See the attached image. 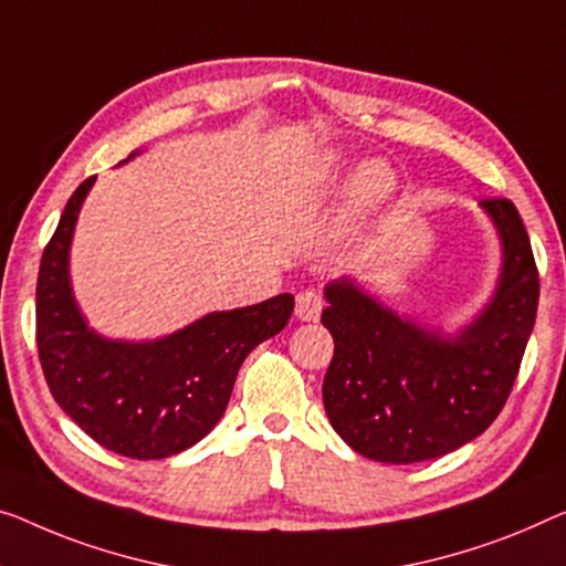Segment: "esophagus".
Returning <instances> with one entry per match:
<instances>
[{
	"mask_svg": "<svg viewBox=\"0 0 566 566\" xmlns=\"http://www.w3.org/2000/svg\"><path fill=\"white\" fill-rule=\"evenodd\" d=\"M325 307V300L319 297L317 292H300L297 294V305H294V315L300 319H305V323H312V319L319 317V312Z\"/></svg>",
	"mask_w": 566,
	"mask_h": 566,
	"instance_id": "1",
	"label": "esophagus"
}]
</instances>
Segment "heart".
<instances>
[{
    "instance_id": "b5f03b06",
    "label": "heart",
    "mask_w": 566,
    "mask_h": 566,
    "mask_svg": "<svg viewBox=\"0 0 566 566\" xmlns=\"http://www.w3.org/2000/svg\"><path fill=\"white\" fill-rule=\"evenodd\" d=\"M353 163L340 151H327L315 163L310 175L305 192H325V190H337L340 185L348 180ZM394 188V175L384 163H368L358 167L356 172L350 175V200L358 210H370L376 208L378 202L389 198Z\"/></svg>"
}]
</instances>
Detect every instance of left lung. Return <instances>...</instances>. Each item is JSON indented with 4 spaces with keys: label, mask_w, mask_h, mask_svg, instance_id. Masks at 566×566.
<instances>
[{
    "label": "left lung",
    "mask_w": 566,
    "mask_h": 566,
    "mask_svg": "<svg viewBox=\"0 0 566 566\" xmlns=\"http://www.w3.org/2000/svg\"><path fill=\"white\" fill-rule=\"evenodd\" d=\"M480 206L499 229L503 266L493 300L454 337L399 317L350 280L325 286L323 325L335 343L325 411L368 460L442 458L483 434L513 389L536 323L538 269L516 206Z\"/></svg>",
    "instance_id": "1"
}]
</instances>
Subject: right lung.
<instances>
[{
    "mask_svg": "<svg viewBox=\"0 0 566 566\" xmlns=\"http://www.w3.org/2000/svg\"><path fill=\"white\" fill-rule=\"evenodd\" d=\"M94 180L88 177L75 188L42 251V374L57 407L101 447L134 460H163L200 442L218 424L243 358L290 323L294 297L276 294L251 307L210 312L147 343L108 340L91 331L75 305L67 256Z\"/></svg>",
    "mask_w": 566,
    "mask_h": 566,
    "instance_id": "add662e5",
    "label": "right lung"
}]
</instances>
